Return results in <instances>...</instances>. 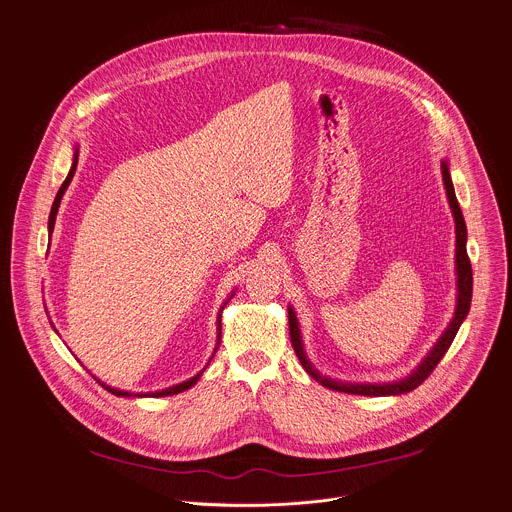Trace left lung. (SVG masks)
<instances>
[{"mask_svg": "<svg viewBox=\"0 0 512 512\" xmlns=\"http://www.w3.org/2000/svg\"><path fill=\"white\" fill-rule=\"evenodd\" d=\"M442 179H444V187H446V195L450 201V209L454 213V221H456V273H458V303H456V313L454 319L450 321L448 329L444 331V335L440 337V342L434 346V350L430 352V356L422 362V366H418V370L408 376L406 380L394 382V384H339L327 378H321L311 364L307 362L305 354H303V346H301V337H299V327H297V317L293 313V309L289 307V335H291V346L301 362V366L305 368V372L309 376H313L317 382H321L325 388L335 390V392H344V394H358V396H392V394H406L412 392L414 388H418L424 380H428V376L434 372V368L440 364V360L444 358V354L448 352L450 344L454 342L456 331L462 323V319L466 317L468 309H470V299H472V267H470V259L466 253V223L460 211V205L456 201L454 195V187L450 181V173L446 162H442Z\"/></svg>", "mask_w": 512, "mask_h": 512, "instance_id": "8db88e82", "label": "left lung"}]
</instances>
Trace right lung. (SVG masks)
<instances>
[{"mask_svg": "<svg viewBox=\"0 0 512 512\" xmlns=\"http://www.w3.org/2000/svg\"><path fill=\"white\" fill-rule=\"evenodd\" d=\"M76 164H78V150H76V154H74V164H72V168H70V173H68V177H66V181H64V185L60 187V191H58V195H56V199H54V205H52V211H50V221H48V229H50V233H52V229H54V223H56V215H58V207H60V201H62V195H64V191L68 189V185H70V181H72V177H74V170H76ZM219 339H221V315H219ZM221 344V342H219ZM203 374V372H201ZM201 374H197L195 378H191V380H187V382H183V384H177V386H173V388H166V390H160V392H154L152 396H170V394H179V392H185V390H189L191 386H195L197 384V380L201 378ZM104 386V384H102ZM108 392H112L114 396H130L128 392H122V390H114V388H108V386H104Z\"/></svg>", "mask_w": 512, "mask_h": 512, "instance_id": "1", "label": "right lung"}]
</instances>
